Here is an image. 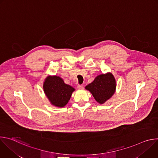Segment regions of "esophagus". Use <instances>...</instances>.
I'll return each instance as SVG.
<instances>
[{"mask_svg":"<svg viewBox=\"0 0 158 158\" xmlns=\"http://www.w3.org/2000/svg\"><path fill=\"white\" fill-rule=\"evenodd\" d=\"M77 87L78 89H83V85H81V84H79V85H77Z\"/></svg>","mask_w":158,"mask_h":158,"instance_id":"esophagus-1","label":"esophagus"}]
</instances>
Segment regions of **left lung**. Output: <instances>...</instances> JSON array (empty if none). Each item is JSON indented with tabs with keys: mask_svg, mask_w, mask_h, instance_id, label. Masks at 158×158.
<instances>
[{
	"mask_svg": "<svg viewBox=\"0 0 158 158\" xmlns=\"http://www.w3.org/2000/svg\"><path fill=\"white\" fill-rule=\"evenodd\" d=\"M96 101L104 103L114 94L116 90V81L112 74H101L95 78L94 81L86 85Z\"/></svg>",
	"mask_w": 158,
	"mask_h": 158,
	"instance_id": "8db88e82",
	"label": "left lung"
}]
</instances>
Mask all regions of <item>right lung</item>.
Here are the masks:
<instances>
[{
  "mask_svg": "<svg viewBox=\"0 0 158 158\" xmlns=\"http://www.w3.org/2000/svg\"><path fill=\"white\" fill-rule=\"evenodd\" d=\"M44 91L51 104L57 107H64L69 101L74 89L64 82L56 76L48 77L44 84Z\"/></svg>",
  "mask_w": 158,
  "mask_h": 158,
  "instance_id": "1",
  "label": "right lung"
}]
</instances>
